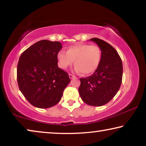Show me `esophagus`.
Returning a JSON list of instances; mask_svg holds the SVG:
<instances>
[{"instance_id":"obj_1","label":"esophagus","mask_w":146,"mask_h":146,"mask_svg":"<svg viewBox=\"0 0 146 146\" xmlns=\"http://www.w3.org/2000/svg\"><path fill=\"white\" fill-rule=\"evenodd\" d=\"M69 76H70V78L71 79L75 78V76H74L73 75H72V74H70V75H69Z\"/></svg>"}]
</instances>
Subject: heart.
Wrapping results in <instances>:
<instances>
[{
    "mask_svg": "<svg viewBox=\"0 0 146 146\" xmlns=\"http://www.w3.org/2000/svg\"><path fill=\"white\" fill-rule=\"evenodd\" d=\"M101 51L97 45L76 44L69 47L66 53L60 51L57 59L60 67L67 69L75 61V70L88 75L95 71L100 62Z\"/></svg>",
    "mask_w": 146,
    "mask_h": 146,
    "instance_id": "1",
    "label": "heart"
}]
</instances>
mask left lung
<instances>
[{
  "mask_svg": "<svg viewBox=\"0 0 146 146\" xmlns=\"http://www.w3.org/2000/svg\"><path fill=\"white\" fill-rule=\"evenodd\" d=\"M90 40L100 49V62L93 75L80 78L78 92L87 104L102 106L110 102L119 90L122 80V62L117 51L110 44L98 38Z\"/></svg>",
  "mask_w": 146,
  "mask_h": 146,
  "instance_id": "1",
  "label": "left lung"
}]
</instances>
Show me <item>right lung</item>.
<instances>
[{
  "label": "right lung",
  "mask_w": 146,
  "mask_h": 146,
  "mask_svg": "<svg viewBox=\"0 0 146 146\" xmlns=\"http://www.w3.org/2000/svg\"><path fill=\"white\" fill-rule=\"evenodd\" d=\"M59 42L42 40L26 49L17 65V82L21 93L35 107L49 108L60 100L70 82L68 73L58 67Z\"/></svg>",
  "instance_id": "right-lung-1"
}]
</instances>
